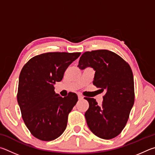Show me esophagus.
Here are the masks:
<instances>
[{"mask_svg":"<svg viewBox=\"0 0 155 155\" xmlns=\"http://www.w3.org/2000/svg\"><path fill=\"white\" fill-rule=\"evenodd\" d=\"M78 99L79 100H82L84 99V97L81 95V94H78Z\"/></svg>","mask_w":155,"mask_h":155,"instance_id":"34e87169","label":"esophagus"}]
</instances>
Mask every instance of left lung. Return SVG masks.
I'll use <instances>...</instances> for the list:
<instances>
[{
	"mask_svg": "<svg viewBox=\"0 0 155 155\" xmlns=\"http://www.w3.org/2000/svg\"><path fill=\"white\" fill-rule=\"evenodd\" d=\"M78 67L95 71L93 84L104 92L102 105L85 97L89 108L85 113L88 127L97 137L110 140L120 134L134 104V81L131 67L118 54L107 50L86 51Z\"/></svg>",
	"mask_w": 155,
	"mask_h": 155,
	"instance_id": "8db88e82",
	"label": "left lung"
}]
</instances>
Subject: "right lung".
I'll return each instance as SVG.
<instances>
[{"mask_svg": "<svg viewBox=\"0 0 155 155\" xmlns=\"http://www.w3.org/2000/svg\"><path fill=\"white\" fill-rule=\"evenodd\" d=\"M80 52H48L30 59L20 77L18 103L27 128L36 138L51 141L61 136L67 124L69 113L77 103V94L62 97L54 92L67 67Z\"/></svg>", "mask_w": 155, "mask_h": 155, "instance_id": "obj_1", "label": "right lung"}]
</instances>
